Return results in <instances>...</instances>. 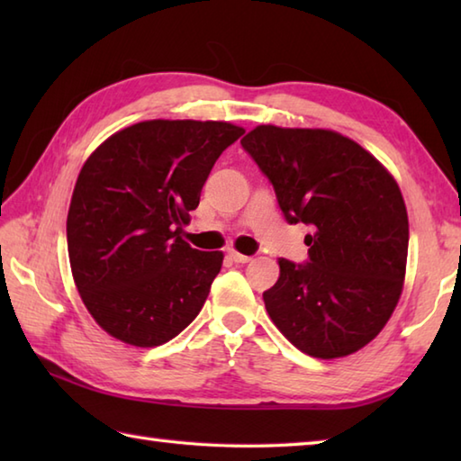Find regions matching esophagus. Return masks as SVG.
I'll return each mask as SVG.
<instances>
[{"label":"esophagus","mask_w":461,"mask_h":461,"mask_svg":"<svg viewBox=\"0 0 461 461\" xmlns=\"http://www.w3.org/2000/svg\"><path fill=\"white\" fill-rule=\"evenodd\" d=\"M228 256H230V259H231V261H236V263H249V261H251V258H249V256H241V253L233 251V249H230V251H228Z\"/></svg>","instance_id":"34e87169"}]
</instances>
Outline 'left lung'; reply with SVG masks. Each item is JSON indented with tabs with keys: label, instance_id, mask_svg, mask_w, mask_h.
Returning <instances> with one entry per match:
<instances>
[{
	"label": "left lung",
	"instance_id": "8db88e82",
	"mask_svg": "<svg viewBox=\"0 0 461 461\" xmlns=\"http://www.w3.org/2000/svg\"><path fill=\"white\" fill-rule=\"evenodd\" d=\"M241 146L273 184L285 220L311 228L309 259H279V279L263 293L271 321L309 357L366 347L394 312L406 276L408 213L393 174L332 131L259 124Z\"/></svg>",
	"mask_w": 461,
	"mask_h": 461
}]
</instances>
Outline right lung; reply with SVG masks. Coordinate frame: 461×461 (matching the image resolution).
I'll list each match as a JSON object with an SVG mask.
<instances>
[{"label":"right lung","instance_id":"right-lung-1","mask_svg":"<svg viewBox=\"0 0 461 461\" xmlns=\"http://www.w3.org/2000/svg\"><path fill=\"white\" fill-rule=\"evenodd\" d=\"M243 132L218 121H144L83 164L67 215L68 261L85 307L111 337L158 347L198 317L223 253L190 248L182 225Z\"/></svg>","mask_w":461,"mask_h":461}]
</instances>
